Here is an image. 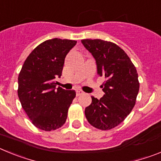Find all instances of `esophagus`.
I'll return each mask as SVG.
<instances>
[{"instance_id":"obj_1","label":"esophagus","mask_w":161,"mask_h":161,"mask_svg":"<svg viewBox=\"0 0 161 161\" xmlns=\"http://www.w3.org/2000/svg\"><path fill=\"white\" fill-rule=\"evenodd\" d=\"M82 93H83V92H82V91H80V90H76V97L80 96V95H81Z\"/></svg>"}]
</instances>
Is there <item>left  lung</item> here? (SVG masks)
<instances>
[{"label": "left lung", "mask_w": 161, "mask_h": 161, "mask_svg": "<svg viewBox=\"0 0 161 161\" xmlns=\"http://www.w3.org/2000/svg\"><path fill=\"white\" fill-rule=\"evenodd\" d=\"M85 47L96 59L98 76L106 80L105 93L85 108V117L99 130H107L119 126L136 105L139 89L136 68L126 52L118 45L102 39H82Z\"/></svg>", "instance_id": "8db88e82"}]
</instances>
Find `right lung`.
<instances>
[{
    "instance_id": "add662e5",
    "label": "right lung",
    "mask_w": 161,
    "mask_h": 161,
    "mask_svg": "<svg viewBox=\"0 0 161 161\" xmlns=\"http://www.w3.org/2000/svg\"><path fill=\"white\" fill-rule=\"evenodd\" d=\"M76 40L53 38L44 41L25 59L18 75V95L23 109L37 128L56 130L66 122L74 90L55 89L67 54Z\"/></svg>"
}]
</instances>
